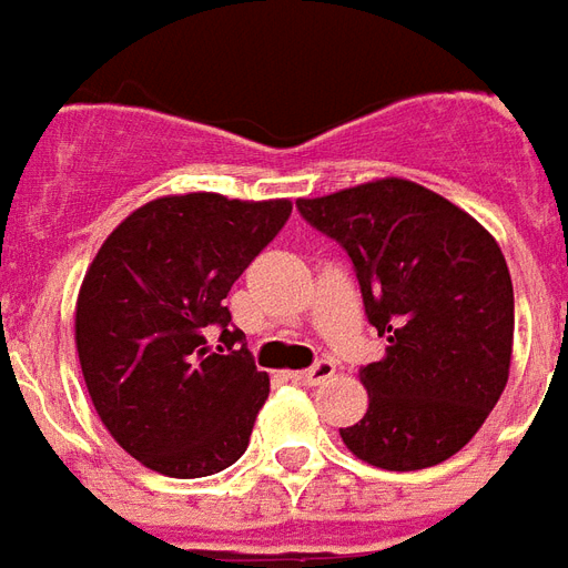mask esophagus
Returning a JSON list of instances; mask_svg holds the SVG:
<instances>
[{
  "label": "esophagus",
  "mask_w": 568,
  "mask_h": 568,
  "mask_svg": "<svg viewBox=\"0 0 568 568\" xmlns=\"http://www.w3.org/2000/svg\"><path fill=\"white\" fill-rule=\"evenodd\" d=\"M332 377H334V365H332V362H316L313 368L295 371V374H292V381L301 383V386H320V383L332 381Z\"/></svg>",
  "instance_id": "1"
}]
</instances>
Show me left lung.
<instances>
[{
  "label": "left lung",
  "mask_w": 568,
  "mask_h": 568,
  "mask_svg": "<svg viewBox=\"0 0 568 568\" xmlns=\"http://www.w3.org/2000/svg\"><path fill=\"white\" fill-rule=\"evenodd\" d=\"M297 210L353 258L386 356L358 371L368 414L341 438L362 463L417 471L475 438L505 393L514 288L496 236L435 191L386 175Z\"/></svg>",
  "instance_id": "left-lung-1"
}]
</instances>
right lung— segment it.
<instances>
[{
	"label": "right lung",
	"mask_w": 568,
	"mask_h": 568,
	"mask_svg": "<svg viewBox=\"0 0 568 568\" xmlns=\"http://www.w3.org/2000/svg\"><path fill=\"white\" fill-rule=\"evenodd\" d=\"M288 215L285 197L166 194L130 212L84 273V386L109 435L151 471L206 477L246 453L271 377L240 344L224 297Z\"/></svg>",
	"instance_id": "1"
}]
</instances>
